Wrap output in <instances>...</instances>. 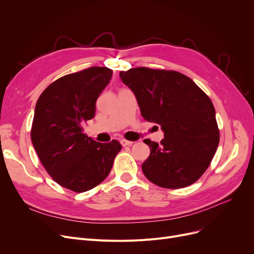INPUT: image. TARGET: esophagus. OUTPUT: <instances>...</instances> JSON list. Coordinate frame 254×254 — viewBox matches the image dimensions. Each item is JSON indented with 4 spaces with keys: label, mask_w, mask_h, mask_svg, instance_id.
I'll return each mask as SVG.
<instances>
[{
    "label": "esophagus",
    "mask_w": 254,
    "mask_h": 254,
    "mask_svg": "<svg viewBox=\"0 0 254 254\" xmlns=\"http://www.w3.org/2000/svg\"><path fill=\"white\" fill-rule=\"evenodd\" d=\"M120 143H122V145H123V146H131L132 144H134V142L127 141V140H125V139H123L122 141H120Z\"/></svg>",
    "instance_id": "1"
}]
</instances>
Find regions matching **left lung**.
Segmentation results:
<instances>
[{
	"label": "left lung",
	"mask_w": 254,
	"mask_h": 254,
	"mask_svg": "<svg viewBox=\"0 0 254 254\" xmlns=\"http://www.w3.org/2000/svg\"><path fill=\"white\" fill-rule=\"evenodd\" d=\"M136 96L141 115L161 126L165 138L147 141L145 177L165 189L194 183L208 169L219 144L215 109L192 80L179 72L145 66L119 73Z\"/></svg>",
	"instance_id": "8db88e82"
}]
</instances>
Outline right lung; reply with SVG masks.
<instances>
[{
	"mask_svg": "<svg viewBox=\"0 0 254 254\" xmlns=\"http://www.w3.org/2000/svg\"><path fill=\"white\" fill-rule=\"evenodd\" d=\"M111 77L107 66L64 75L47 86L36 104L31 129L35 150L51 178L75 192L104 181L122 149L116 140L100 143L83 132Z\"/></svg>",
	"mask_w": 254,
	"mask_h": 254,
	"instance_id": "1",
	"label": "right lung"
}]
</instances>
